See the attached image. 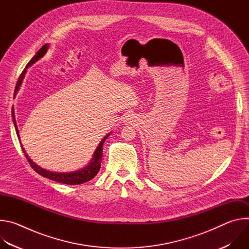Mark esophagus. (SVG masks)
I'll return each instance as SVG.
<instances>
[{
    "label": "esophagus",
    "instance_id": "obj_1",
    "mask_svg": "<svg viewBox=\"0 0 249 249\" xmlns=\"http://www.w3.org/2000/svg\"><path fill=\"white\" fill-rule=\"evenodd\" d=\"M123 122L125 124H134L136 122V116H134V114H127L124 116L123 118Z\"/></svg>",
    "mask_w": 249,
    "mask_h": 249
}]
</instances>
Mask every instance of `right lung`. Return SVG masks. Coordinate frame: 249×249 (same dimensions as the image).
I'll return each instance as SVG.
<instances>
[{
	"label": "right lung",
	"instance_id": "right-lung-1",
	"mask_svg": "<svg viewBox=\"0 0 249 249\" xmlns=\"http://www.w3.org/2000/svg\"><path fill=\"white\" fill-rule=\"evenodd\" d=\"M48 44H45L43 45L42 48L39 49V51L34 55V57L29 61V63L26 65L25 69L22 71V73L20 74L19 78H18V81L17 83V86H16V89H15V96L17 95L21 84H22V81H23V78L25 76V73H26V70L32 65L34 64L35 62H36L37 60H39L40 58H42L45 53L47 52L48 50ZM12 116H13V121H14V124H15V128H16V132H17V135H18V138L19 140V143H20V146H21V149H22V152L25 156V158L27 159L30 166L36 171L38 174L46 177V178H49L53 181H57V182H60V183H63V184H69V185H78V184H82V183H85V182H88L89 180H91L93 177L97 174V172L99 171L100 169V163H101V159H102V150H103V144L105 140L107 139L109 137V135L111 134V132L109 134L106 135L99 143V145L97 146L95 152L93 153V156H92V159L90 160V161L89 162V164L82 168V169H79V170H76V171H71V172H55V171H50V170H47V169H44L42 167H40L39 165H37L36 163H35L34 161H32V160L28 157V155L26 154L24 148L22 147V144L20 142V139H19V132H18V126H17V122H16V118H15V109H14V106L12 108Z\"/></svg>",
	"mask_w": 249,
	"mask_h": 249
}]
</instances>
